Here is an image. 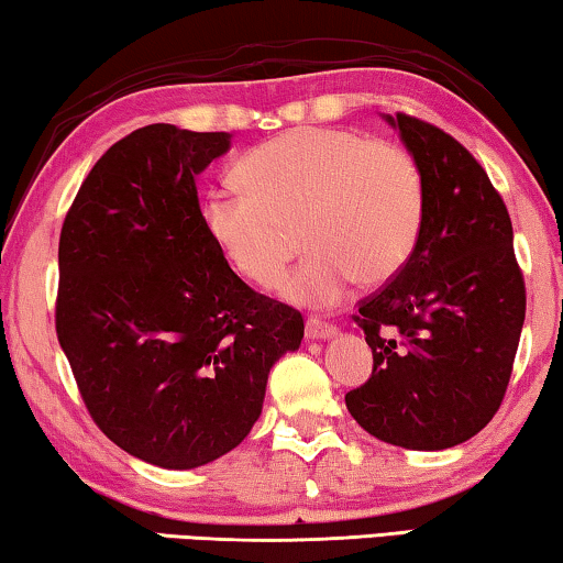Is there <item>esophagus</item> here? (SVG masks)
Wrapping results in <instances>:
<instances>
[{"label": "esophagus", "instance_id": "esophagus-1", "mask_svg": "<svg viewBox=\"0 0 563 563\" xmlns=\"http://www.w3.org/2000/svg\"><path fill=\"white\" fill-rule=\"evenodd\" d=\"M338 332L335 324L330 322H322L320 317H309L307 320V338L312 340H324V338H332Z\"/></svg>", "mask_w": 563, "mask_h": 563}]
</instances>
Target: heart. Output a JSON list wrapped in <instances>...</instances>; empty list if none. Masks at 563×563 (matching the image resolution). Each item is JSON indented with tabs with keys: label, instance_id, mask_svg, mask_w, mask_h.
Instances as JSON below:
<instances>
[{
	"label": "heart",
	"instance_id": "obj_1",
	"mask_svg": "<svg viewBox=\"0 0 563 563\" xmlns=\"http://www.w3.org/2000/svg\"><path fill=\"white\" fill-rule=\"evenodd\" d=\"M246 190H216L202 223L243 279L268 287L297 251H312L282 284L291 301L330 307L355 279L378 287L409 262L427 187L404 146L355 129L299 126L241 159Z\"/></svg>",
	"mask_w": 563,
	"mask_h": 563
}]
</instances>
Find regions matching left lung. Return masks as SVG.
Here are the masks:
<instances>
[{"mask_svg":"<svg viewBox=\"0 0 563 563\" xmlns=\"http://www.w3.org/2000/svg\"><path fill=\"white\" fill-rule=\"evenodd\" d=\"M386 121L417 159L427 210L409 262L357 307L373 373L345 404L380 442L434 452L467 442L500 409L526 282L508 208L483 165L429 121Z\"/></svg>","mask_w":563,"mask_h":563,"instance_id":"8db88e82","label":"left lung"}]
</instances>
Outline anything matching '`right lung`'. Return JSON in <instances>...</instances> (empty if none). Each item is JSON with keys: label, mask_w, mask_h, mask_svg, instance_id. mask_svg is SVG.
I'll return each instance as SVG.
<instances>
[{"label": "right lung", "mask_w": 563, "mask_h": 563, "mask_svg": "<svg viewBox=\"0 0 563 563\" xmlns=\"http://www.w3.org/2000/svg\"><path fill=\"white\" fill-rule=\"evenodd\" d=\"M225 132L150 124L106 150L58 246L55 332L88 413L165 470L239 446L272 365L305 338L299 309L258 295L202 223L195 177Z\"/></svg>", "instance_id": "add662e5"}]
</instances>
